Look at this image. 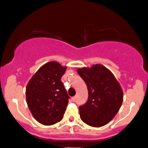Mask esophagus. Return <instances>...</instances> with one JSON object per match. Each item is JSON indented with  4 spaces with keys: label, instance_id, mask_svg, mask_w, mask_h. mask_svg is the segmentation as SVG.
Listing matches in <instances>:
<instances>
[{
    "label": "esophagus",
    "instance_id": "esophagus-1",
    "mask_svg": "<svg viewBox=\"0 0 148 148\" xmlns=\"http://www.w3.org/2000/svg\"><path fill=\"white\" fill-rule=\"evenodd\" d=\"M76 100H77V96H74L72 97V101L73 102H76Z\"/></svg>",
    "mask_w": 148,
    "mask_h": 148
}]
</instances>
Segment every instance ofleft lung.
I'll return each mask as SVG.
<instances>
[{"label": "left lung", "mask_w": 148, "mask_h": 148, "mask_svg": "<svg viewBox=\"0 0 148 148\" xmlns=\"http://www.w3.org/2000/svg\"><path fill=\"white\" fill-rule=\"evenodd\" d=\"M77 72L86 83L88 99L79 107L82 120L95 127L104 126L114 118L123 101V92L112 73L104 66L79 69Z\"/></svg>", "instance_id": "8db88e82"}]
</instances>
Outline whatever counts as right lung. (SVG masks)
I'll return each instance as SVG.
<instances>
[{
    "mask_svg": "<svg viewBox=\"0 0 148 148\" xmlns=\"http://www.w3.org/2000/svg\"><path fill=\"white\" fill-rule=\"evenodd\" d=\"M66 67L51 62L41 67L28 83L26 102L34 118L44 125L62 120L69 96L61 78Z\"/></svg>",
    "mask_w": 148,
    "mask_h": 148,
    "instance_id": "1",
    "label": "right lung"
}]
</instances>
